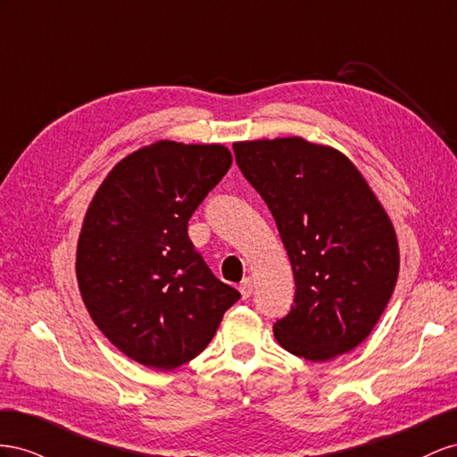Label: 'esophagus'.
Here are the masks:
<instances>
[{
    "label": "esophagus",
    "instance_id": "esophagus-1",
    "mask_svg": "<svg viewBox=\"0 0 457 457\" xmlns=\"http://www.w3.org/2000/svg\"><path fill=\"white\" fill-rule=\"evenodd\" d=\"M239 291H241L243 298H249L253 295V291H254V281L251 278H245L241 281V285H239Z\"/></svg>",
    "mask_w": 457,
    "mask_h": 457
}]
</instances>
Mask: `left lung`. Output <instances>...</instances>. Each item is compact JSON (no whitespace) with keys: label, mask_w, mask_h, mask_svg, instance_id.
<instances>
[{"label":"left lung","mask_w":457,"mask_h":457,"mask_svg":"<svg viewBox=\"0 0 457 457\" xmlns=\"http://www.w3.org/2000/svg\"><path fill=\"white\" fill-rule=\"evenodd\" d=\"M236 161L276 220L295 304L273 323L295 356L328 361L356 348L383 316L400 270L390 218L343 153L303 137L233 143Z\"/></svg>","instance_id":"8db88e82"}]
</instances>
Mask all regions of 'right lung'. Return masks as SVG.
<instances>
[{"mask_svg": "<svg viewBox=\"0 0 457 457\" xmlns=\"http://www.w3.org/2000/svg\"><path fill=\"white\" fill-rule=\"evenodd\" d=\"M231 161L214 143L156 141L116 164L89 203L76 251L82 301L101 333L143 366L176 370L199 356L241 298L187 236Z\"/></svg>", "mask_w": 457, "mask_h": 457, "instance_id": "add662e5", "label": "right lung"}]
</instances>
